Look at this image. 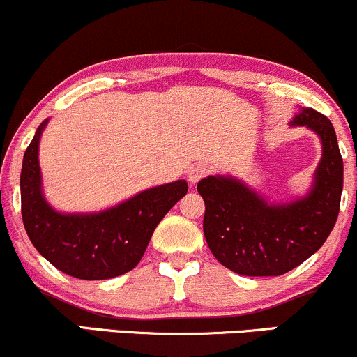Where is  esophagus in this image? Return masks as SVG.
<instances>
[{
	"instance_id": "34e87169",
	"label": "esophagus",
	"mask_w": 357,
	"mask_h": 357,
	"mask_svg": "<svg viewBox=\"0 0 357 357\" xmlns=\"http://www.w3.org/2000/svg\"><path fill=\"white\" fill-rule=\"evenodd\" d=\"M209 174H211V165H207V163H197V165H194L190 168L189 182L190 183H197L200 178L207 177Z\"/></svg>"
}]
</instances>
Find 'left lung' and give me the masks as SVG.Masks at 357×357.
Segmentation results:
<instances>
[{
    "label": "left lung",
    "instance_id": "1",
    "mask_svg": "<svg viewBox=\"0 0 357 357\" xmlns=\"http://www.w3.org/2000/svg\"><path fill=\"white\" fill-rule=\"evenodd\" d=\"M294 125L314 130L322 139L315 185L305 199L268 206L234 178L207 177L197 183L206 202L204 236L221 265L246 276H278L315 253L339 215L342 157L327 116L305 107Z\"/></svg>",
    "mask_w": 357,
    "mask_h": 357
}]
</instances>
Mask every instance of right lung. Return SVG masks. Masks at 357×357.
I'll use <instances>...</instances> for the list:
<instances>
[{
	"label": "right lung",
	"instance_id": "right-lung-1",
	"mask_svg": "<svg viewBox=\"0 0 357 357\" xmlns=\"http://www.w3.org/2000/svg\"><path fill=\"white\" fill-rule=\"evenodd\" d=\"M42 123L23 157L22 218L28 238L45 259L81 280L114 278L133 270L158 222L183 195L185 180L153 187L99 214H59L40 187L38 142Z\"/></svg>",
	"mask_w": 357,
	"mask_h": 357
}]
</instances>
